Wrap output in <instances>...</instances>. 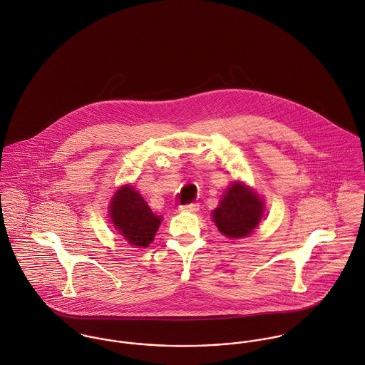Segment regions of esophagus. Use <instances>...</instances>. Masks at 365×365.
Segmentation results:
<instances>
[{
	"instance_id": "34e87169",
	"label": "esophagus",
	"mask_w": 365,
	"mask_h": 365,
	"mask_svg": "<svg viewBox=\"0 0 365 365\" xmlns=\"http://www.w3.org/2000/svg\"><path fill=\"white\" fill-rule=\"evenodd\" d=\"M180 211L183 212H196L199 211V204L197 202H189V204H183L179 207Z\"/></svg>"
}]
</instances>
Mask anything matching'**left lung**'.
Here are the masks:
<instances>
[{"mask_svg":"<svg viewBox=\"0 0 365 365\" xmlns=\"http://www.w3.org/2000/svg\"><path fill=\"white\" fill-rule=\"evenodd\" d=\"M262 215L263 202L240 182L231 185L225 197L212 212L215 225L228 238L249 235Z\"/></svg>","mask_w":365,"mask_h":365,"instance_id":"obj_1","label":"left lung"}]
</instances>
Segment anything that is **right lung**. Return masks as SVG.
<instances>
[{"instance_id":"obj_1","label":"right lung","mask_w":365,"mask_h":365,"mask_svg":"<svg viewBox=\"0 0 365 365\" xmlns=\"http://www.w3.org/2000/svg\"><path fill=\"white\" fill-rule=\"evenodd\" d=\"M109 211L116 230L135 246H148L161 224V217L153 212L131 186H123L116 192Z\"/></svg>"}]
</instances>
